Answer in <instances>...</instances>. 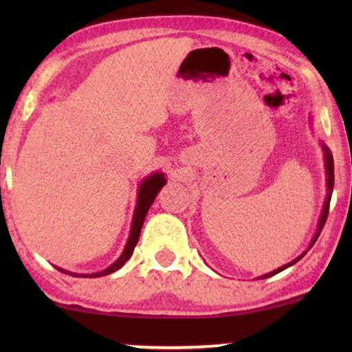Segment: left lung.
I'll return each instance as SVG.
<instances>
[{
	"instance_id": "left-lung-1",
	"label": "left lung",
	"mask_w": 352,
	"mask_h": 352,
	"mask_svg": "<svg viewBox=\"0 0 352 352\" xmlns=\"http://www.w3.org/2000/svg\"><path fill=\"white\" fill-rule=\"evenodd\" d=\"M311 122V120H309ZM312 123V122H311ZM320 147H322V151H324V162H325V182H327V197H325V201H324V206H322V213H320V218H319V223H317V232L314 234V237H312V240H311V245H309V248L312 247V245L316 243V240H317V237H319V234H320V230H322V228H324V224H325V219H327V216H329V205H330V199H331V192H333V182H335V176H333V157H331V152H330V148L325 146L324 142H320ZM307 248V250H309ZM307 250L302 254H300V256L298 258H295L293 259L292 263H288V264H283L282 267H278V269H276V271H272V272H269V274H264V276H261V277H258V278H267V277H272V276H276V274H278V272H282L283 269H287V267H290V266H293V264L295 263H298L300 261V259L305 256V254L307 253Z\"/></svg>"
}]
</instances>
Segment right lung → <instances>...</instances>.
<instances>
[{"label": "right lung", "mask_w": 352, "mask_h": 352, "mask_svg": "<svg viewBox=\"0 0 352 352\" xmlns=\"http://www.w3.org/2000/svg\"><path fill=\"white\" fill-rule=\"evenodd\" d=\"M165 184H166V179H165V175H163V173H152L151 176H147L146 179L141 181V184H139V189H138L136 208H134L131 230H129L128 242H126V245H124V250H123V253L120 254V258L113 264H110L107 269H104V271H100V272H93V274L69 272L62 267H56V269H59V271L64 274H70V276H74V277H102V276H107V274L118 271L120 267H123L124 263L131 258V254L134 252V247H136L139 235H141V229H142L144 219H146L148 208H151L157 194L160 192V189Z\"/></svg>", "instance_id": "right-lung-1"}]
</instances>
